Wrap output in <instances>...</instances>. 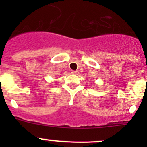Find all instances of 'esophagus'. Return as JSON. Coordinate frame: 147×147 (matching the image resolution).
Instances as JSON below:
<instances>
[{
	"mask_svg": "<svg viewBox=\"0 0 147 147\" xmlns=\"http://www.w3.org/2000/svg\"><path fill=\"white\" fill-rule=\"evenodd\" d=\"M71 73H72L73 74H77L79 72H78V71H71Z\"/></svg>",
	"mask_w": 147,
	"mask_h": 147,
	"instance_id": "1",
	"label": "esophagus"
}]
</instances>
